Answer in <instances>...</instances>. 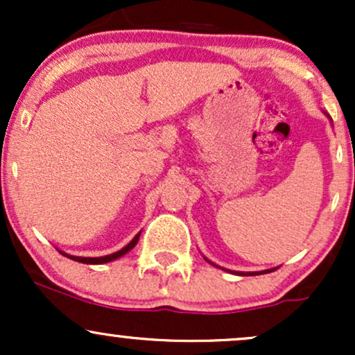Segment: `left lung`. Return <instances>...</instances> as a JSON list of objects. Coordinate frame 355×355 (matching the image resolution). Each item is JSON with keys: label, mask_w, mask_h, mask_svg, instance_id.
Here are the masks:
<instances>
[{"label": "left lung", "mask_w": 355, "mask_h": 355, "mask_svg": "<svg viewBox=\"0 0 355 355\" xmlns=\"http://www.w3.org/2000/svg\"><path fill=\"white\" fill-rule=\"evenodd\" d=\"M209 262H210V260H209ZM214 266H215V263H214ZM223 270H225V268H223ZM229 272H232V270H229ZM268 272H272V270H263V272H234V274H239V275H259V274H268Z\"/></svg>", "instance_id": "8db88e82"}]
</instances>
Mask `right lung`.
<instances>
[{"label": "right lung", "mask_w": 355, "mask_h": 355, "mask_svg": "<svg viewBox=\"0 0 355 355\" xmlns=\"http://www.w3.org/2000/svg\"><path fill=\"white\" fill-rule=\"evenodd\" d=\"M138 239H140V234H137L135 237H133L132 242H130L128 245H125L123 248H121V250L115 252V254L105 255V257H73V255L64 254V252H61V250H60V254H61V255H64V257H68V259H71V260H76V262H81V263H92V266H96V263H107V262H112V260H116V259H120V257H123L125 254H128V252L132 250V248L137 245Z\"/></svg>", "instance_id": "add662e5"}]
</instances>
